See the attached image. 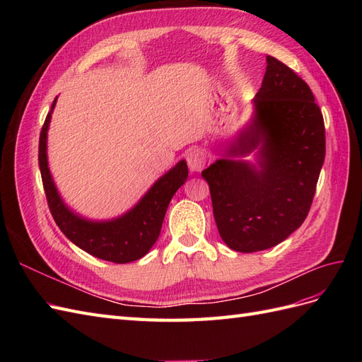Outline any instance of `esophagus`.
I'll use <instances>...</instances> for the list:
<instances>
[{
    "instance_id": "1",
    "label": "esophagus",
    "mask_w": 362,
    "mask_h": 362,
    "mask_svg": "<svg viewBox=\"0 0 362 362\" xmlns=\"http://www.w3.org/2000/svg\"><path fill=\"white\" fill-rule=\"evenodd\" d=\"M205 152L202 149H192L187 154V164L192 172H201L205 166Z\"/></svg>"
}]
</instances>
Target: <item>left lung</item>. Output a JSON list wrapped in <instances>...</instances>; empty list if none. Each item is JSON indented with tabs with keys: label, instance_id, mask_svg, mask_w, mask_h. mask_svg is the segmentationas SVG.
<instances>
[{
	"label": "left lung",
	"instance_id": "left-lung-1",
	"mask_svg": "<svg viewBox=\"0 0 362 362\" xmlns=\"http://www.w3.org/2000/svg\"><path fill=\"white\" fill-rule=\"evenodd\" d=\"M254 119L202 170L214 221L228 247L258 252L284 242L310 213L325 161L320 107L300 76L267 56ZM257 152L254 165L241 160Z\"/></svg>",
	"mask_w": 362,
	"mask_h": 362
}]
</instances>
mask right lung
<instances>
[{
    "label": "right lung",
    "instance_id": "add662e5",
    "mask_svg": "<svg viewBox=\"0 0 362 362\" xmlns=\"http://www.w3.org/2000/svg\"><path fill=\"white\" fill-rule=\"evenodd\" d=\"M56 103L57 98L47 115L39 139V168L54 221L74 245L96 258L125 264L145 257L157 242L170 199L189 177L187 163L181 160L164 173L125 214L101 222L84 218L63 202L48 168L47 137Z\"/></svg>",
    "mask_w": 362,
    "mask_h": 362
}]
</instances>
